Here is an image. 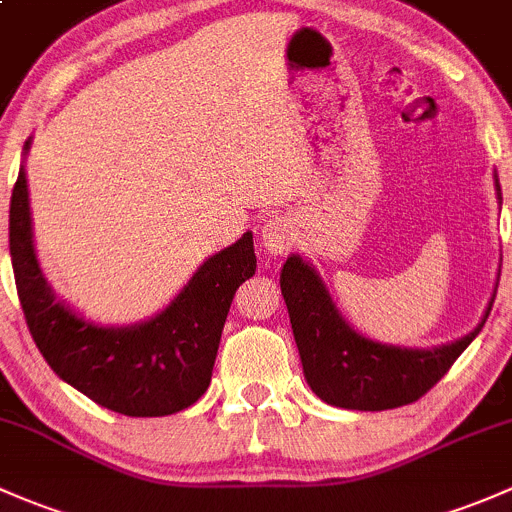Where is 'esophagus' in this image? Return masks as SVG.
<instances>
[{"label": "esophagus", "mask_w": 512, "mask_h": 512, "mask_svg": "<svg viewBox=\"0 0 512 512\" xmlns=\"http://www.w3.org/2000/svg\"><path fill=\"white\" fill-rule=\"evenodd\" d=\"M293 224L286 217H271L261 226V246L268 256H283L293 246Z\"/></svg>", "instance_id": "esophagus-1"}]
</instances>
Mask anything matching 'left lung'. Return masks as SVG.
<instances>
[{
  "instance_id": "left-lung-1",
  "label": "left lung",
  "mask_w": 512,
  "mask_h": 512,
  "mask_svg": "<svg viewBox=\"0 0 512 512\" xmlns=\"http://www.w3.org/2000/svg\"><path fill=\"white\" fill-rule=\"evenodd\" d=\"M493 179L500 204L498 175ZM281 293L291 315L305 382L323 402L357 412H384L424 397L476 340L495 300L493 291L481 323L468 335L439 347H404L357 333L342 318L313 263L303 256L291 254L283 263Z\"/></svg>"
}]
</instances>
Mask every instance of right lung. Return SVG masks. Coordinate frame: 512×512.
<instances>
[{"label":"right lung","mask_w":512,"mask_h":512,"mask_svg":"<svg viewBox=\"0 0 512 512\" xmlns=\"http://www.w3.org/2000/svg\"><path fill=\"white\" fill-rule=\"evenodd\" d=\"M24 142L9 204V254L26 325L66 384L125 416H167L192 407L212 382L221 330L236 288L256 273L254 234L209 256L170 305L133 325H100L56 295L39 266L31 226Z\"/></svg>","instance_id":"1"}]
</instances>
